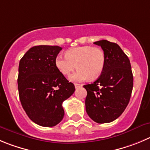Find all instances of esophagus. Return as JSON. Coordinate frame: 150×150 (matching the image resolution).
<instances>
[{
    "label": "esophagus",
    "instance_id": "obj_1",
    "mask_svg": "<svg viewBox=\"0 0 150 150\" xmlns=\"http://www.w3.org/2000/svg\"><path fill=\"white\" fill-rule=\"evenodd\" d=\"M82 84H79V83H75V89H78V88L81 87Z\"/></svg>",
    "mask_w": 150,
    "mask_h": 150
}]
</instances>
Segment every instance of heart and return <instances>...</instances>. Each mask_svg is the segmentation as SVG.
Listing matches in <instances>:
<instances>
[{
	"mask_svg": "<svg viewBox=\"0 0 150 150\" xmlns=\"http://www.w3.org/2000/svg\"><path fill=\"white\" fill-rule=\"evenodd\" d=\"M54 64L59 72L65 76H69L75 68L78 69L71 75L70 80L83 81L89 78L95 79L102 73L105 65V54L98 47H78L67 50L66 56H57Z\"/></svg>",
	"mask_w": 150,
	"mask_h": 150,
	"instance_id": "heart-1",
	"label": "heart"
}]
</instances>
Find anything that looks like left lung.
Masks as SVG:
<instances>
[{
  "label": "left lung",
  "mask_w": 150,
  "mask_h": 150,
  "mask_svg": "<svg viewBox=\"0 0 150 150\" xmlns=\"http://www.w3.org/2000/svg\"><path fill=\"white\" fill-rule=\"evenodd\" d=\"M105 54V65L99 78L83 87L87 96L86 111L91 119L98 124L115 121L129 102L133 87V75L127 54L115 43L98 40Z\"/></svg>",
  "instance_id": "1"
}]
</instances>
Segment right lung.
<instances>
[{"mask_svg":"<svg viewBox=\"0 0 150 150\" xmlns=\"http://www.w3.org/2000/svg\"><path fill=\"white\" fill-rule=\"evenodd\" d=\"M61 50L58 46H35L25 53L19 63L21 103L28 117L42 127H54L62 121L63 102L75 92L73 83L54 64Z\"/></svg>","mask_w":150,"mask_h":150,"instance_id":"right-lung-1","label":"right lung"}]
</instances>
